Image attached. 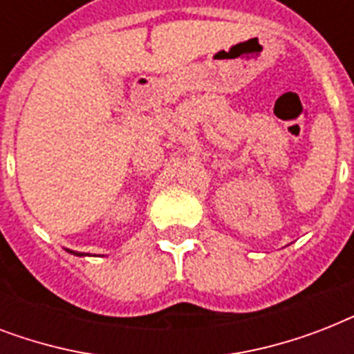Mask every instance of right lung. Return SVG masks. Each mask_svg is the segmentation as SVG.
Returning a JSON list of instances; mask_svg holds the SVG:
<instances>
[{"mask_svg":"<svg viewBox=\"0 0 354 354\" xmlns=\"http://www.w3.org/2000/svg\"><path fill=\"white\" fill-rule=\"evenodd\" d=\"M66 250H68V248H66ZM69 253H73V255H77V257H84L86 253H80V252H73V250H68Z\"/></svg>","mask_w":354,"mask_h":354,"instance_id":"right-lung-1","label":"right lung"}]
</instances>
